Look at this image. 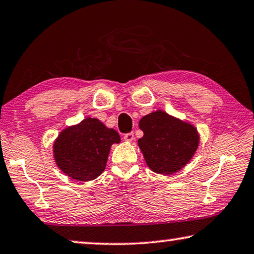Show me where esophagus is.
Returning <instances> with one entry per match:
<instances>
[{
	"mask_svg": "<svg viewBox=\"0 0 254 254\" xmlns=\"http://www.w3.org/2000/svg\"><path fill=\"white\" fill-rule=\"evenodd\" d=\"M124 139L127 140V142H131V140H134V132H127V134H125Z\"/></svg>",
	"mask_w": 254,
	"mask_h": 254,
	"instance_id": "esophagus-1",
	"label": "esophagus"
}]
</instances>
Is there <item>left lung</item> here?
Wrapping results in <instances>:
<instances>
[{
  "label": "left lung",
  "mask_w": 254,
  "mask_h": 254,
  "mask_svg": "<svg viewBox=\"0 0 254 254\" xmlns=\"http://www.w3.org/2000/svg\"><path fill=\"white\" fill-rule=\"evenodd\" d=\"M144 136L138 139L144 159L152 171L172 174L188 163L199 144L196 128L157 110L140 119Z\"/></svg>",
  "instance_id": "obj_1"
}]
</instances>
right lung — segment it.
<instances>
[{
  "label": "right lung",
  "mask_w": 254,
  "mask_h": 254,
  "mask_svg": "<svg viewBox=\"0 0 254 254\" xmlns=\"http://www.w3.org/2000/svg\"><path fill=\"white\" fill-rule=\"evenodd\" d=\"M119 142L120 136L115 129L98 119L86 118L58 135L54 156L58 168L68 177L90 181L103 172L111 145Z\"/></svg>",
  "instance_id": "1"
}]
</instances>
